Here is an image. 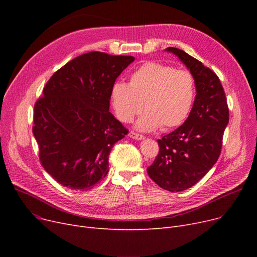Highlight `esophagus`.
I'll list each match as a JSON object with an SVG mask.
<instances>
[{
  "instance_id": "esophagus-1",
  "label": "esophagus",
  "mask_w": 257,
  "mask_h": 257,
  "mask_svg": "<svg viewBox=\"0 0 257 257\" xmlns=\"http://www.w3.org/2000/svg\"><path fill=\"white\" fill-rule=\"evenodd\" d=\"M129 137H130L131 139L137 140V141L144 140V136H142V134H139V133H137V132H134V131H131V132L129 133Z\"/></svg>"
}]
</instances>
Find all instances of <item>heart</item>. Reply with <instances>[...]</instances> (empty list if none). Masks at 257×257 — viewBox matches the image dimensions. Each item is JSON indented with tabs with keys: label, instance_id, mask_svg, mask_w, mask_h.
<instances>
[{
	"label": "heart",
	"instance_id": "b5f03b06",
	"mask_svg": "<svg viewBox=\"0 0 257 257\" xmlns=\"http://www.w3.org/2000/svg\"><path fill=\"white\" fill-rule=\"evenodd\" d=\"M196 87L192 74L159 62H146L130 76L129 83L115 82L111 102L117 118L130 123L142 110L137 123L142 131L170 130L180 126L190 114Z\"/></svg>",
	"mask_w": 257,
	"mask_h": 257
}]
</instances>
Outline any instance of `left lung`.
<instances>
[{"mask_svg": "<svg viewBox=\"0 0 257 257\" xmlns=\"http://www.w3.org/2000/svg\"><path fill=\"white\" fill-rule=\"evenodd\" d=\"M190 70L196 98L184 123L158 140L159 152L147 169L149 177L169 192L195 185L217 163L221 154L229 109L219 77L201 61L177 48H167Z\"/></svg>", "mask_w": 257, "mask_h": 257, "instance_id": "obj_1", "label": "left lung"}]
</instances>
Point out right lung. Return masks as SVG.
I'll return each mask as SVG.
<instances>
[{
  "mask_svg": "<svg viewBox=\"0 0 257 257\" xmlns=\"http://www.w3.org/2000/svg\"><path fill=\"white\" fill-rule=\"evenodd\" d=\"M132 56L89 52L64 64L34 105L33 134L44 169L58 183L88 191L108 173L113 145L128 130L109 111L116 78Z\"/></svg>",
  "mask_w": 257,
  "mask_h": 257,
  "instance_id": "obj_1",
  "label": "right lung"
}]
</instances>
